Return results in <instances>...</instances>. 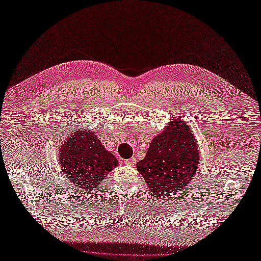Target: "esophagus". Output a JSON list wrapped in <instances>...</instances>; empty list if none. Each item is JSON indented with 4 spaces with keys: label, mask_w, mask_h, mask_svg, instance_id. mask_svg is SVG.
I'll list each match as a JSON object with an SVG mask.
<instances>
[{
    "label": "esophagus",
    "mask_w": 261,
    "mask_h": 261,
    "mask_svg": "<svg viewBox=\"0 0 261 261\" xmlns=\"http://www.w3.org/2000/svg\"><path fill=\"white\" fill-rule=\"evenodd\" d=\"M125 164L129 165V166H135V165H136V158L132 157V158H130V159H126V160H125Z\"/></svg>",
    "instance_id": "esophagus-1"
}]
</instances>
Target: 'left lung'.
<instances>
[{
    "mask_svg": "<svg viewBox=\"0 0 261 261\" xmlns=\"http://www.w3.org/2000/svg\"><path fill=\"white\" fill-rule=\"evenodd\" d=\"M186 123L171 121L153 138L146 157L137 164L138 171L158 197L175 195L190 182L197 169V142Z\"/></svg>",
    "mask_w": 261,
    "mask_h": 261,
    "instance_id": "8db88e82",
    "label": "left lung"
}]
</instances>
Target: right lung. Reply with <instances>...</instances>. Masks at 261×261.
<instances>
[{
    "mask_svg": "<svg viewBox=\"0 0 261 261\" xmlns=\"http://www.w3.org/2000/svg\"><path fill=\"white\" fill-rule=\"evenodd\" d=\"M59 158L66 178L84 192L95 190L118 166L114 154L107 151L93 131H73L60 148Z\"/></svg>",
    "mask_w": 261,
    "mask_h": 261,
    "instance_id": "right-lung-1",
    "label": "right lung"
}]
</instances>
